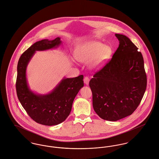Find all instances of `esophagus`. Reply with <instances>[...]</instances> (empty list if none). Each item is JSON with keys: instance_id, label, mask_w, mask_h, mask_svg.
Instances as JSON below:
<instances>
[{"instance_id": "1", "label": "esophagus", "mask_w": 159, "mask_h": 159, "mask_svg": "<svg viewBox=\"0 0 159 159\" xmlns=\"http://www.w3.org/2000/svg\"><path fill=\"white\" fill-rule=\"evenodd\" d=\"M89 81H90V80H89V77H87V76H86V77L84 78V83H85L86 85H88V84H89Z\"/></svg>"}]
</instances>
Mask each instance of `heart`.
I'll use <instances>...</instances> for the list:
<instances>
[{
    "mask_svg": "<svg viewBox=\"0 0 159 159\" xmlns=\"http://www.w3.org/2000/svg\"><path fill=\"white\" fill-rule=\"evenodd\" d=\"M112 55V49L101 42L92 41L83 44L76 52V59L81 62L88 63L93 70H99L107 63Z\"/></svg>",
    "mask_w": 159,
    "mask_h": 159,
    "instance_id": "obj_1",
    "label": "heart"
}]
</instances>
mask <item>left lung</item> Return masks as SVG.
I'll return each mask as SVG.
<instances>
[{"label":"left lung","instance_id":"8db88e82","mask_svg":"<svg viewBox=\"0 0 159 159\" xmlns=\"http://www.w3.org/2000/svg\"><path fill=\"white\" fill-rule=\"evenodd\" d=\"M119 46L111 60L89 81L95 112L116 121L131 115L144 95L147 79L141 52L123 34H116Z\"/></svg>","mask_w":159,"mask_h":159}]
</instances>
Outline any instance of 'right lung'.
I'll return each instance as SVG.
<instances>
[{"instance_id": "right-lung-1", "label": "right lung", "mask_w": 159, "mask_h": 159, "mask_svg": "<svg viewBox=\"0 0 159 159\" xmlns=\"http://www.w3.org/2000/svg\"><path fill=\"white\" fill-rule=\"evenodd\" d=\"M61 43L59 37L38 41L22 53L17 64L16 86L18 99L34 121L45 126L57 125L66 120L71 112L75 97L84 86L83 75H80L71 78L64 77L46 94L38 93L30 89L27 68L36 52L56 48Z\"/></svg>"}]
</instances>
